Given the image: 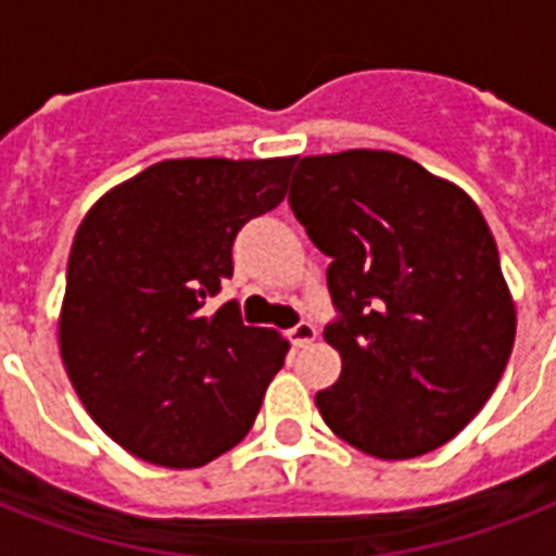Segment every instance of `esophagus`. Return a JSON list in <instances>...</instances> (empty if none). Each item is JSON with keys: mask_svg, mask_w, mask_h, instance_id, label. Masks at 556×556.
Segmentation results:
<instances>
[{"mask_svg": "<svg viewBox=\"0 0 556 556\" xmlns=\"http://www.w3.org/2000/svg\"><path fill=\"white\" fill-rule=\"evenodd\" d=\"M314 338H317V329H314L312 323H296L294 329L288 331V340H291L296 349H303V346H308V343H314Z\"/></svg>", "mask_w": 556, "mask_h": 556, "instance_id": "obj_1", "label": "esophagus"}]
</instances>
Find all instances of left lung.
Listing matches in <instances>:
<instances>
[{"label": "left lung", "instance_id": "1", "mask_svg": "<svg viewBox=\"0 0 556 556\" xmlns=\"http://www.w3.org/2000/svg\"><path fill=\"white\" fill-rule=\"evenodd\" d=\"M291 210L317 248L340 320V378L314 395L338 439L415 458L465 430L500 383L517 305L482 210L387 150L305 155Z\"/></svg>", "mask_w": 556, "mask_h": 556}]
</instances>
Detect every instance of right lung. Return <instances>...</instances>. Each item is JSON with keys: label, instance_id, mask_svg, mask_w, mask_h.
Listing matches in <instances>:
<instances>
[{"label": "right lung", "instance_id": "1", "mask_svg": "<svg viewBox=\"0 0 556 556\" xmlns=\"http://www.w3.org/2000/svg\"><path fill=\"white\" fill-rule=\"evenodd\" d=\"M288 159H169L103 192L74 236L56 340L86 413L126 453L190 470L256 421L288 340L210 308L239 227L286 199Z\"/></svg>", "mask_w": 556, "mask_h": 556}]
</instances>
